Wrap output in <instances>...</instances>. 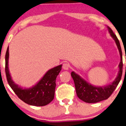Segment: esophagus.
<instances>
[{
  "instance_id": "1",
  "label": "esophagus",
  "mask_w": 126,
  "mask_h": 126,
  "mask_svg": "<svg viewBox=\"0 0 126 126\" xmlns=\"http://www.w3.org/2000/svg\"><path fill=\"white\" fill-rule=\"evenodd\" d=\"M63 68L64 70H69L70 68V65L68 63H63Z\"/></svg>"
}]
</instances>
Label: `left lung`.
<instances>
[{
	"mask_svg": "<svg viewBox=\"0 0 126 126\" xmlns=\"http://www.w3.org/2000/svg\"><path fill=\"white\" fill-rule=\"evenodd\" d=\"M107 28L109 32L110 33V36L113 38L115 42L121 56V62L119 64V70L118 72L117 76L112 82L107 86H96L87 82L75 72H72L71 75L74 79L77 95L79 98L84 102L94 103L108 99L111 96V94L113 93V92L114 91L121 79L123 64H122V53L121 45L117 37L114 34L112 30L109 27H107Z\"/></svg>",
	"mask_w": 126,
	"mask_h": 126,
	"instance_id": "1",
	"label": "left lung"
}]
</instances>
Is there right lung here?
I'll use <instances>...</instances> for the list:
<instances>
[{
	"instance_id": "right-lung-1",
	"label": "right lung",
	"mask_w": 126,
	"mask_h": 126,
	"mask_svg": "<svg viewBox=\"0 0 126 126\" xmlns=\"http://www.w3.org/2000/svg\"><path fill=\"white\" fill-rule=\"evenodd\" d=\"M9 57L8 47L5 54V74L9 85L18 98L28 105L37 107L47 105L51 102L54 97L56 79L62 70V64L49 70L35 85L25 88L19 86L12 79L9 70Z\"/></svg>"
}]
</instances>
